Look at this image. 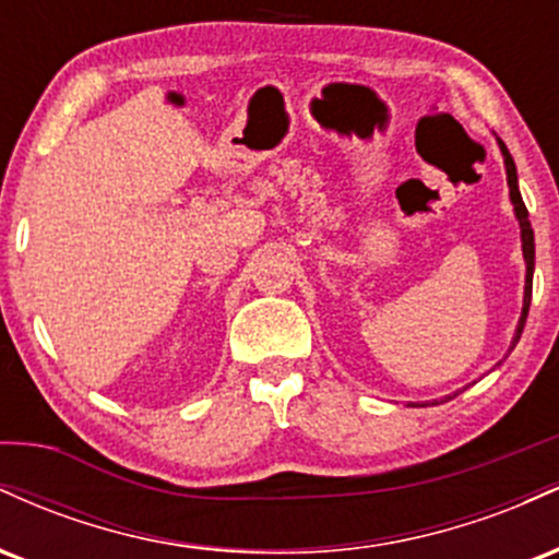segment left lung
Listing matches in <instances>:
<instances>
[{"mask_svg":"<svg viewBox=\"0 0 559 559\" xmlns=\"http://www.w3.org/2000/svg\"><path fill=\"white\" fill-rule=\"evenodd\" d=\"M499 150H502V157H504L507 186H510L512 207H515V217H518V223H521V241H523V258H525V294H523V312H521V320H518L515 338H512V346H515V344H518V338H521V333H523L525 318H528V307H531V286H534V258H536V249H534V228H531L528 210H525L523 197H521V189H518V170H515V163H512V155H510V152H507L504 141H499ZM447 400H452V396H447ZM433 404H439V402H433Z\"/></svg>","mask_w":559,"mask_h":559,"instance_id":"8db88e82","label":"left lung"}]
</instances>
